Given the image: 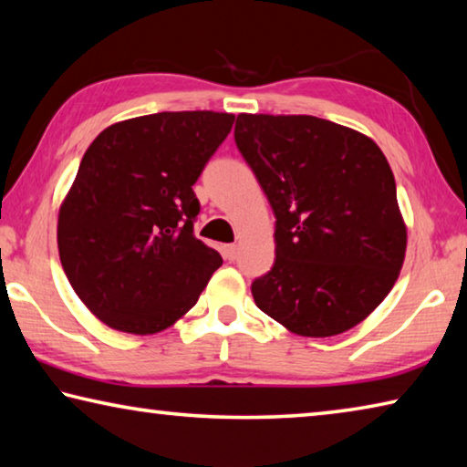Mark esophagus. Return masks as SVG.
<instances>
[{"instance_id":"1","label":"esophagus","mask_w":467,"mask_h":467,"mask_svg":"<svg viewBox=\"0 0 467 467\" xmlns=\"http://www.w3.org/2000/svg\"><path fill=\"white\" fill-rule=\"evenodd\" d=\"M236 255H239V247L236 244H224V257L228 262H234Z\"/></svg>"}]
</instances>
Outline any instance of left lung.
<instances>
[{"label": "left lung", "mask_w": 467, "mask_h": 467, "mask_svg": "<svg viewBox=\"0 0 467 467\" xmlns=\"http://www.w3.org/2000/svg\"><path fill=\"white\" fill-rule=\"evenodd\" d=\"M236 148L275 214V262L255 305L292 334L329 337L367 319L398 280L408 231L373 140L313 115H249Z\"/></svg>", "instance_id": "left-lung-1"}]
</instances>
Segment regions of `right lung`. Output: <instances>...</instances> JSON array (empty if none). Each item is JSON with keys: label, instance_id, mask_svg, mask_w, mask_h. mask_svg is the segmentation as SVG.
Masks as SVG:
<instances>
[{"label": "right lung", "instance_id": "right-lung-1", "mask_svg": "<svg viewBox=\"0 0 467 467\" xmlns=\"http://www.w3.org/2000/svg\"><path fill=\"white\" fill-rule=\"evenodd\" d=\"M234 115L164 110L102 130L63 197L59 259L94 317L125 334L171 327L223 257L193 234V183Z\"/></svg>", "mask_w": 467, "mask_h": 467}]
</instances>
